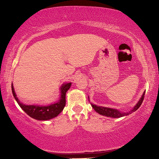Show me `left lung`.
I'll return each instance as SVG.
<instances>
[{
  "mask_svg": "<svg viewBox=\"0 0 159 159\" xmlns=\"http://www.w3.org/2000/svg\"><path fill=\"white\" fill-rule=\"evenodd\" d=\"M145 93H143L142 96L139 100L138 103L135 104V106L132 108V109L130 111H127V112H121L120 111L115 109V108H107V107H103V106H96L95 104L91 103V106L92 107L94 108V110L95 111L98 113L99 114L102 115V116H106L107 117H112V118H120V117L122 116H127V115L131 114L132 112L135 111L136 110H138L139 107L141 106V104L143 103V99H144V95H145Z\"/></svg>",
  "mask_w": 159,
  "mask_h": 159,
  "instance_id": "left-lung-1",
  "label": "left lung"
}]
</instances>
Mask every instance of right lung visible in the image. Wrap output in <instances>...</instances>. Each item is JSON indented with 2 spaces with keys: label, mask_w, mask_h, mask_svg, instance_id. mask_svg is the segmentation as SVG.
<instances>
[{
  "label": "right lung",
  "mask_w": 159,
  "mask_h": 159,
  "mask_svg": "<svg viewBox=\"0 0 159 159\" xmlns=\"http://www.w3.org/2000/svg\"><path fill=\"white\" fill-rule=\"evenodd\" d=\"M71 85V82L63 84L60 88L61 96L58 101L56 103L50 104L48 106L43 105H25L21 103L16 97L15 93L14 86L11 84L12 93L15 100H16L19 106L30 117L37 120L46 121L55 118L62 111L66 105V93Z\"/></svg>",
  "instance_id": "add662e5"
}]
</instances>
